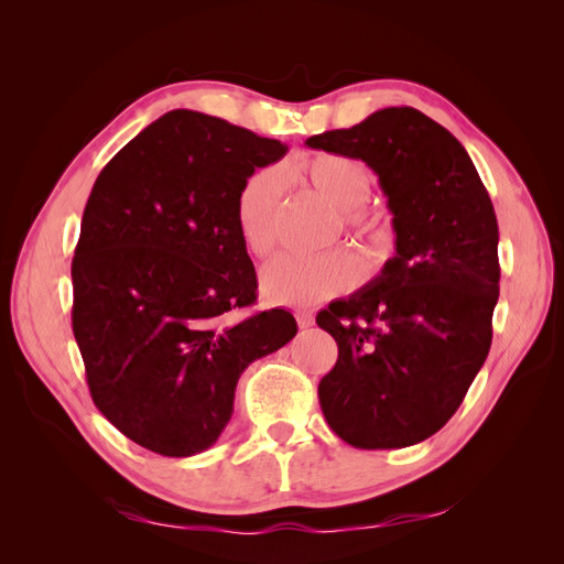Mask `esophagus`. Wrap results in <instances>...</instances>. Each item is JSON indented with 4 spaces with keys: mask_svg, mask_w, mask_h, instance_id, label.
Segmentation results:
<instances>
[{
    "mask_svg": "<svg viewBox=\"0 0 564 564\" xmlns=\"http://www.w3.org/2000/svg\"><path fill=\"white\" fill-rule=\"evenodd\" d=\"M296 322H299L301 329H308L315 324V317H313L311 311H296Z\"/></svg>",
    "mask_w": 564,
    "mask_h": 564,
    "instance_id": "esophagus-1",
    "label": "esophagus"
}]
</instances>
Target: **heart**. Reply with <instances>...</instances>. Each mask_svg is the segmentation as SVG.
Returning a JSON list of instances; mask_svg holds the SVG:
<instances>
[{
    "label": "heart",
    "instance_id": "1",
    "mask_svg": "<svg viewBox=\"0 0 564 564\" xmlns=\"http://www.w3.org/2000/svg\"><path fill=\"white\" fill-rule=\"evenodd\" d=\"M296 174L338 209L340 226L367 249L373 263L386 261L392 249V226L383 214L365 207L371 193V172L365 162L340 152H317L296 164ZM280 202L282 185L272 169L253 172L237 191L235 224L251 256H268L275 247ZM360 278L357 256L346 247H334L322 253L275 256L261 270V289L272 303L311 305L348 292Z\"/></svg>",
    "mask_w": 564,
    "mask_h": 564
}]
</instances>
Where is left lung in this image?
I'll use <instances>...</instances> for the list:
<instances>
[{"label": "left lung", "instance_id": "obj_1", "mask_svg": "<svg viewBox=\"0 0 564 564\" xmlns=\"http://www.w3.org/2000/svg\"><path fill=\"white\" fill-rule=\"evenodd\" d=\"M362 160L395 230L381 275L317 313L338 360L317 395L357 449H400L445 425L485 365L499 301V226L466 148L414 108L305 141Z\"/></svg>", "mask_w": 564, "mask_h": 564}]
</instances>
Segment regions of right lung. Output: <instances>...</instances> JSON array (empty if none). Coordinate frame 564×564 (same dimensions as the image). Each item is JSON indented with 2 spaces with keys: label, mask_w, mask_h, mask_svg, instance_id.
Segmentation results:
<instances>
[{
  "label": "right lung",
  "mask_w": 564,
  "mask_h": 564,
  "mask_svg": "<svg viewBox=\"0 0 564 564\" xmlns=\"http://www.w3.org/2000/svg\"><path fill=\"white\" fill-rule=\"evenodd\" d=\"M286 145L195 110L145 127L98 174L73 259V332L94 404L162 456L209 449L235 388L299 332L289 311L242 315L256 272L235 195Z\"/></svg>",
  "instance_id": "right-lung-1"
}]
</instances>
